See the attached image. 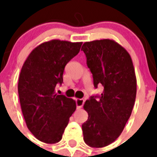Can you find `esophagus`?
<instances>
[{
	"label": "esophagus",
	"instance_id": "esophagus-1",
	"mask_svg": "<svg viewBox=\"0 0 157 157\" xmlns=\"http://www.w3.org/2000/svg\"><path fill=\"white\" fill-rule=\"evenodd\" d=\"M76 108H81L84 104V100L81 98H76Z\"/></svg>",
	"mask_w": 157,
	"mask_h": 157
}]
</instances>
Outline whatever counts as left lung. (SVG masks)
Returning a JSON list of instances; mask_svg holds the SVG:
<instances>
[{
  "instance_id": "1",
  "label": "left lung",
  "mask_w": 157,
  "mask_h": 157,
  "mask_svg": "<svg viewBox=\"0 0 157 157\" xmlns=\"http://www.w3.org/2000/svg\"><path fill=\"white\" fill-rule=\"evenodd\" d=\"M100 95L91 96L84 109L88 120L82 124L84 141L92 147L109 145L121 135L134 107L137 80L131 57L110 39L85 42L81 47Z\"/></svg>"
}]
</instances>
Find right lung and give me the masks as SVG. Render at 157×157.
<instances>
[{
	"instance_id": "right-lung-1",
	"label": "right lung",
	"mask_w": 157,
	"mask_h": 157,
	"mask_svg": "<svg viewBox=\"0 0 157 157\" xmlns=\"http://www.w3.org/2000/svg\"><path fill=\"white\" fill-rule=\"evenodd\" d=\"M82 42L52 40L30 53L21 69L18 91L26 124L34 136L45 144L62 139L76 101L55 93L63 83L66 64L78 54Z\"/></svg>"
}]
</instances>
